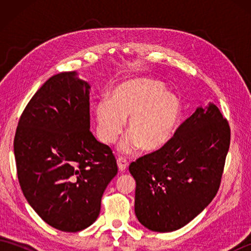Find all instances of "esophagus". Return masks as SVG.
<instances>
[{
	"instance_id": "34e87169",
	"label": "esophagus",
	"mask_w": 251,
	"mask_h": 251,
	"mask_svg": "<svg viewBox=\"0 0 251 251\" xmlns=\"http://www.w3.org/2000/svg\"><path fill=\"white\" fill-rule=\"evenodd\" d=\"M127 166H128V164H127L126 159L122 158V157L117 158V167H119V170L121 173H124L127 169Z\"/></svg>"
}]
</instances>
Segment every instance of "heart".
<instances>
[{
    "label": "heart",
    "instance_id": "obj_1",
    "mask_svg": "<svg viewBox=\"0 0 251 251\" xmlns=\"http://www.w3.org/2000/svg\"><path fill=\"white\" fill-rule=\"evenodd\" d=\"M181 117V103L164 85L150 78H137L116 86L109 100H101L95 108L96 129L99 139L113 143L121 135L125 120L129 119L131 135L121 145L123 152L141 147L157 151L172 140Z\"/></svg>",
    "mask_w": 251,
    "mask_h": 251
}]
</instances>
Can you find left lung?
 <instances>
[{
	"mask_svg": "<svg viewBox=\"0 0 251 251\" xmlns=\"http://www.w3.org/2000/svg\"><path fill=\"white\" fill-rule=\"evenodd\" d=\"M230 137L227 121L209 102L200 105L166 146L132 162L138 221L165 233L200 215L219 190Z\"/></svg>",
	"mask_w": 251,
	"mask_h": 251,
	"instance_id": "obj_1",
	"label": "left lung"
}]
</instances>
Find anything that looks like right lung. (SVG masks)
<instances>
[{
  "mask_svg": "<svg viewBox=\"0 0 251 251\" xmlns=\"http://www.w3.org/2000/svg\"><path fill=\"white\" fill-rule=\"evenodd\" d=\"M90 85L76 71L52 75L21 114L14 140L18 180L30 206L63 232L92 226L117 174L111 149L90 132Z\"/></svg>",
  "mask_w": 251,
  "mask_h": 251,
  "instance_id": "add662e5",
  "label": "right lung"
}]
</instances>
